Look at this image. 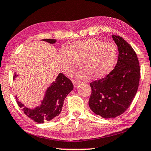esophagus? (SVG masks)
<instances>
[{
	"label": "esophagus",
	"mask_w": 151,
	"mask_h": 151,
	"mask_svg": "<svg viewBox=\"0 0 151 151\" xmlns=\"http://www.w3.org/2000/svg\"><path fill=\"white\" fill-rule=\"evenodd\" d=\"M73 84H74V86H75V87L78 86V85L81 84V82H80V81H75V80H73Z\"/></svg>",
	"instance_id": "34e87169"
}]
</instances>
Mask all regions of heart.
Instances as JSON below:
<instances>
[{"mask_svg": "<svg viewBox=\"0 0 151 151\" xmlns=\"http://www.w3.org/2000/svg\"><path fill=\"white\" fill-rule=\"evenodd\" d=\"M117 57V50L111 43L101 40L88 39L76 42L68 48H61L58 52L59 62L63 73L71 75L79 65L80 78L91 76L94 79L101 78L113 69Z\"/></svg>", "mask_w": 151, "mask_h": 151, "instance_id": "b5f03b06", "label": "heart"}]
</instances>
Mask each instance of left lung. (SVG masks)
Instances as JSON below:
<instances>
[{"label":"left lung","instance_id":"1","mask_svg":"<svg viewBox=\"0 0 151 151\" xmlns=\"http://www.w3.org/2000/svg\"><path fill=\"white\" fill-rule=\"evenodd\" d=\"M111 36L118 48L117 63L105 78L90 83L89 106L103 118L124 113L134 99L139 82V64L135 50L122 37Z\"/></svg>","mask_w":151,"mask_h":151}]
</instances>
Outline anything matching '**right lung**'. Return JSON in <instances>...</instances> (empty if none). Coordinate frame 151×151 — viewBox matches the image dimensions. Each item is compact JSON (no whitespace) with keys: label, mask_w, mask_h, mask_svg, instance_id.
<instances>
[{"label":"right lung","mask_w":151,"mask_h":151,"mask_svg":"<svg viewBox=\"0 0 151 151\" xmlns=\"http://www.w3.org/2000/svg\"><path fill=\"white\" fill-rule=\"evenodd\" d=\"M50 44H55L56 40L45 39ZM18 76L15 73L14 79ZM73 90V84L68 78L62 73H59L55 81H53L46 90L45 96L42 100L41 105L35 109H29L25 107L18 100L16 102L27 116L36 122L43 123L45 121L51 120L52 118L59 116L61 113L63 105V101L67 95Z\"/></svg>","instance_id":"add662e5"}]
</instances>
